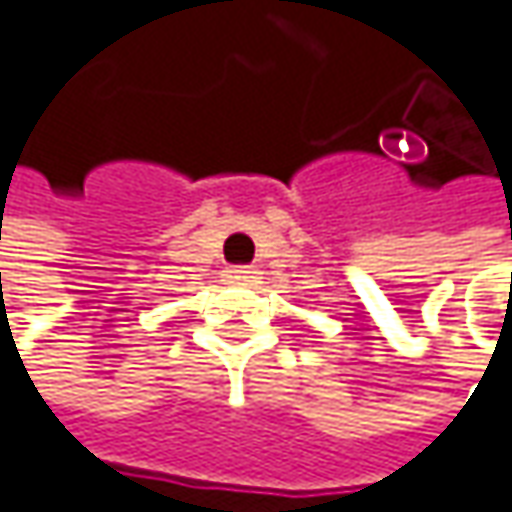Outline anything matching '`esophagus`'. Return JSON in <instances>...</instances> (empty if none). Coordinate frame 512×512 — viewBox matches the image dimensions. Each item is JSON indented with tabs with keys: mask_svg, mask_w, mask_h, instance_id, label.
<instances>
[{
	"mask_svg": "<svg viewBox=\"0 0 512 512\" xmlns=\"http://www.w3.org/2000/svg\"><path fill=\"white\" fill-rule=\"evenodd\" d=\"M227 274H230V279H233V282H247L253 271H250V268H230Z\"/></svg>",
	"mask_w": 512,
	"mask_h": 512,
	"instance_id": "esophagus-1",
	"label": "esophagus"
}]
</instances>
